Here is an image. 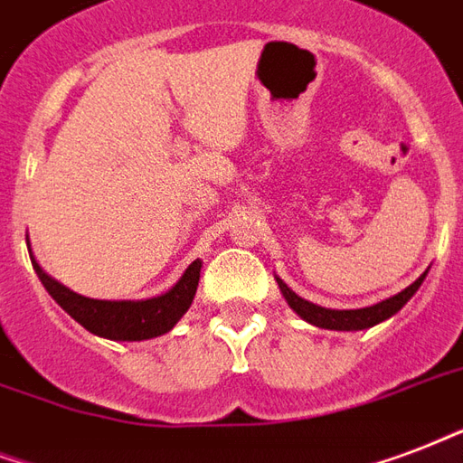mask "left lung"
<instances>
[{
	"instance_id": "obj_1",
	"label": "left lung",
	"mask_w": 463,
	"mask_h": 463,
	"mask_svg": "<svg viewBox=\"0 0 463 463\" xmlns=\"http://www.w3.org/2000/svg\"><path fill=\"white\" fill-rule=\"evenodd\" d=\"M425 277H428V271H425V274H420L411 287L403 288L401 294L391 296V298H386V301L373 303V306H369V308H357V310L323 308V306H316V303L306 301V298H301L298 294H294V291H291V288H288L279 277H277V284L279 288H281L284 298H287L288 306H291V308H294L296 313L306 320V323H310V326H316V327H326V330H347L349 333V330H366V327L379 326V323L388 320L391 316H396L398 310L411 301L412 294H415V291L420 288V284L425 281Z\"/></svg>"
}]
</instances>
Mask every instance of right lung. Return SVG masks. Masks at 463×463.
Listing matches in <instances>:
<instances>
[{"label":"right lung","instance_id":"1","mask_svg":"<svg viewBox=\"0 0 463 463\" xmlns=\"http://www.w3.org/2000/svg\"><path fill=\"white\" fill-rule=\"evenodd\" d=\"M31 264L45 291L55 298L60 308L75 317L84 330L116 342H140L169 333L192 306L201 277V262L194 260L175 287L165 294L146 301H99L75 294L48 277L43 267L35 262V257H31Z\"/></svg>","mask_w":463,"mask_h":463}]
</instances>
